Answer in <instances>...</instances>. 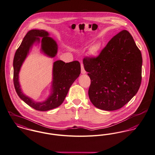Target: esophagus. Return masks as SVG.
I'll return each mask as SVG.
<instances>
[{
  "label": "esophagus",
  "mask_w": 155,
  "mask_h": 155,
  "mask_svg": "<svg viewBox=\"0 0 155 155\" xmlns=\"http://www.w3.org/2000/svg\"><path fill=\"white\" fill-rule=\"evenodd\" d=\"M81 73H82V74H85L86 71H85V69H84L83 64H81Z\"/></svg>",
  "instance_id": "obj_1"
}]
</instances>
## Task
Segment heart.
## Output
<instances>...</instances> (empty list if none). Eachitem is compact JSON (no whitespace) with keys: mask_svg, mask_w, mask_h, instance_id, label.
<instances>
[{"mask_svg":"<svg viewBox=\"0 0 155 155\" xmlns=\"http://www.w3.org/2000/svg\"><path fill=\"white\" fill-rule=\"evenodd\" d=\"M99 50V47L97 45H95V46H92L91 47V50H90V54H95V53H97V51Z\"/></svg>","mask_w":155,"mask_h":155,"instance_id":"1","label":"heart"}]
</instances>
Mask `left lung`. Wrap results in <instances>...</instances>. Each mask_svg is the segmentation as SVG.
Returning <instances> with one entry per match:
<instances>
[{
  "label": "left lung",
  "mask_w": 155,
  "mask_h": 155,
  "mask_svg": "<svg viewBox=\"0 0 155 155\" xmlns=\"http://www.w3.org/2000/svg\"><path fill=\"white\" fill-rule=\"evenodd\" d=\"M83 64L91 79L90 100L99 109H120L139 89L142 57L127 30L113 37L98 56L85 57Z\"/></svg>",
  "instance_id": "obj_1"
}]
</instances>
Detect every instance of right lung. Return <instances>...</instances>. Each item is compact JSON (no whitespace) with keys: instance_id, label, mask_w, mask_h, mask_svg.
I'll use <instances>...</instances> for the list:
<instances>
[{"instance_id":"1","label":"right lung","mask_w":155,"mask_h":155,"mask_svg":"<svg viewBox=\"0 0 155 155\" xmlns=\"http://www.w3.org/2000/svg\"><path fill=\"white\" fill-rule=\"evenodd\" d=\"M48 36V32L43 30H29L17 49L13 59V82L18 97L29 106L40 111H46L59 107L63 102L71 85L81 73V65L78 61L67 63L61 60L56 61L53 65V93L47 100L36 102L23 94L18 82V73L30 47L35 41H40L38 37H42L41 48L45 54L51 57H54L57 54V45L54 40Z\"/></svg>"}]
</instances>
